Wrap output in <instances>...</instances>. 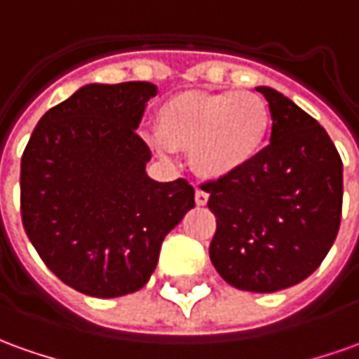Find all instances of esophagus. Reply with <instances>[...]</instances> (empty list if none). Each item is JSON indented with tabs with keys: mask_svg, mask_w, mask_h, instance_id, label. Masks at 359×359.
<instances>
[{
	"mask_svg": "<svg viewBox=\"0 0 359 359\" xmlns=\"http://www.w3.org/2000/svg\"><path fill=\"white\" fill-rule=\"evenodd\" d=\"M194 200H196V204H198V206H204V204L208 202V192L196 189V192H194Z\"/></svg>",
	"mask_w": 359,
	"mask_h": 359,
	"instance_id": "34e87169",
	"label": "esophagus"
}]
</instances>
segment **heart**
<instances>
[{
  "label": "heart",
  "mask_w": 359,
  "mask_h": 359,
  "mask_svg": "<svg viewBox=\"0 0 359 359\" xmlns=\"http://www.w3.org/2000/svg\"><path fill=\"white\" fill-rule=\"evenodd\" d=\"M271 108L253 92H187L155 114L163 151H190L204 179H226L262 155L271 131Z\"/></svg>",
  "instance_id": "heart-1"
}]
</instances>
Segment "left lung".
<instances>
[{
  "instance_id": "obj_1",
  "label": "left lung",
  "mask_w": 359,
  "mask_h": 359,
  "mask_svg": "<svg viewBox=\"0 0 359 359\" xmlns=\"http://www.w3.org/2000/svg\"><path fill=\"white\" fill-rule=\"evenodd\" d=\"M271 143L240 172L210 180V259L231 287L275 292L313 275L342 220V159L326 129L273 88Z\"/></svg>"
}]
</instances>
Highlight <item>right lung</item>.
Listing matches in <instances>:
<instances>
[{"label":"right lung","mask_w":359,"mask_h":359,"mask_svg":"<svg viewBox=\"0 0 359 359\" xmlns=\"http://www.w3.org/2000/svg\"><path fill=\"white\" fill-rule=\"evenodd\" d=\"M151 82L88 84L50 108L21 157V220L50 271L76 291H139L161 243L194 208L187 179H149L137 126Z\"/></svg>","instance_id":"1"}]
</instances>
